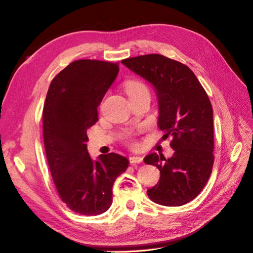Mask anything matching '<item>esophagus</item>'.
I'll use <instances>...</instances> for the list:
<instances>
[{
    "instance_id": "esophagus-1",
    "label": "esophagus",
    "mask_w": 253,
    "mask_h": 253,
    "mask_svg": "<svg viewBox=\"0 0 253 253\" xmlns=\"http://www.w3.org/2000/svg\"><path fill=\"white\" fill-rule=\"evenodd\" d=\"M142 161H143V158L140 156H130V158H129V162H130L131 165H136V164L142 163Z\"/></svg>"
}]
</instances>
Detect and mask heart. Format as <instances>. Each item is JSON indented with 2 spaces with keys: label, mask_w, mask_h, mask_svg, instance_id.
<instances>
[{
  "label": "heart",
  "mask_w": 253,
  "mask_h": 253,
  "mask_svg": "<svg viewBox=\"0 0 253 253\" xmlns=\"http://www.w3.org/2000/svg\"><path fill=\"white\" fill-rule=\"evenodd\" d=\"M124 89L127 93V96L130 100H134L139 97H142L144 95H150L149 87L146 86L142 81L139 80H129L124 84ZM130 133H126L125 138H130Z\"/></svg>",
  "instance_id": "heart-1"
}]
</instances>
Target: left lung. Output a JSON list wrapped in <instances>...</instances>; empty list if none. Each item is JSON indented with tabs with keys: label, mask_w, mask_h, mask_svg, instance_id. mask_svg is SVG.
I'll list each match as a JSON object with an SVG mask.
<instances>
[{
	"label": "left lung",
	"mask_w": 253,
	"mask_h": 253,
	"mask_svg": "<svg viewBox=\"0 0 253 253\" xmlns=\"http://www.w3.org/2000/svg\"><path fill=\"white\" fill-rule=\"evenodd\" d=\"M155 87L160 117L158 126L171 137L172 157L156 153L144 163L161 171V179L148 190L158 205L178 207L193 201L208 182L214 162L212 107L206 90L192 70L163 55L149 54L122 60Z\"/></svg>",
	"instance_id": "8db88e82"
}]
</instances>
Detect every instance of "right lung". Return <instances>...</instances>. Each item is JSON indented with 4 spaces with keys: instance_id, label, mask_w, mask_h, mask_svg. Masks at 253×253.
I'll use <instances>...</instances> for the list:
<instances>
[{
    "instance_id": "obj_1",
    "label": "right lung",
    "mask_w": 253,
    "mask_h": 253,
    "mask_svg": "<svg viewBox=\"0 0 253 253\" xmlns=\"http://www.w3.org/2000/svg\"><path fill=\"white\" fill-rule=\"evenodd\" d=\"M119 62L81 59L58 73L43 108L47 163L61 201L76 213L98 215L112 204L115 179L129 162L116 153L92 161L87 129L98 122V105L119 73Z\"/></svg>"
}]
</instances>
